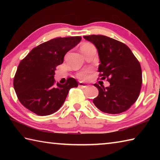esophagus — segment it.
I'll list each match as a JSON object with an SVG mask.
<instances>
[{"label": "esophagus", "mask_w": 160, "mask_h": 160, "mask_svg": "<svg viewBox=\"0 0 160 160\" xmlns=\"http://www.w3.org/2000/svg\"><path fill=\"white\" fill-rule=\"evenodd\" d=\"M78 86L79 87H81V88H87V87H88V84H86V83H84V82H79V84H78Z\"/></svg>", "instance_id": "esophagus-1"}]
</instances>
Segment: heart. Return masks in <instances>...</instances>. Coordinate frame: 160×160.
Returning a JSON list of instances; mask_svg holds the SVG:
<instances>
[{"label": "heart", "instance_id": "1", "mask_svg": "<svg viewBox=\"0 0 160 160\" xmlns=\"http://www.w3.org/2000/svg\"><path fill=\"white\" fill-rule=\"evenodd\" d=\"M90 45H92V44H84L81 46L80 49L82 50V49H83V48L88 47ZM90 74H91V70L88 69V70H83V71L80 72L78 74V77L79 78L80 80H88V79H89V78H90Z\"/></svg>", "mask_w": 160, "mask_h": 160}]
</instances>
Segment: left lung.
Segmentation results:
<instances>
[{"label": "left lung", "mask_w": 160, "mask_h": 160, "mask_svg": "<svg viewBox=\"0 0 160 160\" xmlns=\"http://www.w3.org/2000/svg\"><path fill=\"white\" fill-rule=\"evenodd\" d=\"M95 46L100 64L99 76L109 82V87L94 86L99 95L93 99L102 112L117 114L128 109L138 98L142 85V70L131 50L123 44L104 35L84 36Z\"/></svg>", "instance_id": "left-lung-1"}]
</instances>
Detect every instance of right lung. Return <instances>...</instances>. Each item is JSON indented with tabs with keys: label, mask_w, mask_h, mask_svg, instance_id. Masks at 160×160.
Here are the masks:
<instances>
[{
	"label": "right lung",
	"mask_w": 160,
	"mask_h": 160,
	"mask_svg": "<svg viewBox=\"0 0 160 160\" xmlns=\"http://www.w3.org/2000/svg\"><path fill=\"white\" fill-rule=\"evenodd\" d=\"M81 39V37L51 39L34 48L20 61L13 86L24 107L39 116L50 115L62 107L70 89L76 88L78 82L69 78L63 85L56 84V68L63 63L66 53Z\"/></svg>",
	"instance_id": "add662e5"
}]
</instances>
